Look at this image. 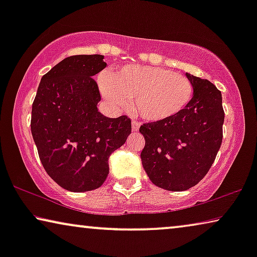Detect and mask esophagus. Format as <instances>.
Listing matches in <instances>:
<instances>
[{"label": "esophagus", "instance_id": "esophagus-1", "mask_svg": "<svg viewBox=\"0 0 257 257\" xmlns=\"http://www.w3.org/2000/svg\"><path fill=\"white\" fill-rule=\"evenodd\" d=\"M139 128H140L139 122L136 121V120H133L132 121V131L133 132H137V131H139Z\"/></svg>", "mask_w": 257, "mask_h": 257}]
</instances>
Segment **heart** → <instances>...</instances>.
<instances>
[{"mask_svg": "<svg viewBox=\"0 0 257 257\" xmlns=\"http://www.w3.org/2000/svg\"><path fill=\"white\" fill-rule=\"evenodd\" d=\"M100 90L119 110L128 108V100H135L137 113L152 122L178 114L193 96V86L185 76L142 65H126L110 77H101Z\"/></svg>", "mask_w": 257, "mask_h": 257, "instance_id": "obj_1", "label": "heart"}]
</instances>
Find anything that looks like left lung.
Returning a JSON list of instances; mask_svg holds the SVG:
<instances>
[{
  "instance_id": "left-lung-1",
  "label": "left lung",
  "mask_w": 257,
  "mask_h": 257,
  "mask_svg": "<svg viewBox=\"0 0 257 257\" xmlns=\"http://www.w3.org/2000/svg\"><path fill=\"white\" fill-rule=\"evenodd\" d=\"M193 97L184 110L166 120L147 122L143 167L150 180L167 191H187L209 171L222 143V96L213 83L186 73Z\"/></svg>"
}]
</instances>
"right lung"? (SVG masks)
I'll return each instance as SVG.
<instances>
[{"instance_id":"1","label":"right lung","mask_w":257,"mask_h":257,"mask_svg":"<svg viewBox=\"0 0 257 257\" xmlns=\"http://www.w3.org/2000/svg\"><path fill=\"white\" fill-rule=\"evenodd\" d=\"M101 55L70 56L42 77L31 110V133L44 170L70 192L99 188L108 158L131 133L126 115L107 118L98 111L92 77L106 68Z\"/></svg>"}]
</instances>
